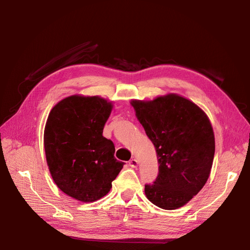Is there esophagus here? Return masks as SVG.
<instances>
[{
  "mask_svg": "<svg viewBox=\"0 0 250 250\" xmlns=\"http://www.w3.org/2000/svg\"><path fill=\"white\" fill-rule=\"evenodd\" d=\"M138 165H139V163L137 160H135V158H132V160L129 161V166L131 168H137Z\"/></svg>",
  "mask_w": 250,
  "mask_h": 250,
  "instance_id": "obj_1",
  "label": "esophagus"
}]
</instances>
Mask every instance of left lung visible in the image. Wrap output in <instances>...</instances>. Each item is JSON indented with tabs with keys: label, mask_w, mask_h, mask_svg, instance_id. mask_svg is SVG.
I'll list each match as a JSON object with an SVG mask.
<instances>
[{
	"label": "left lung",
	"mask_w": 250,
	"mask_h": 250,
	"mask_svg": "<svg viewBox=\"0 0 250 250\" xmlns=\"http://www.w3.org/2000/svg\"><path fill=\"white\" fill-rule=\"evenodd\" d=\"M140 123L155 147L158 174L145 185L149 201L164 209L185 206L206 185L215 154L209 120L192 101L175 94L132 100Z\"/></svg>",
	"instance_id": "obj_1"
}]
</instances>
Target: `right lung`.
Returning <instances> with one entry per match:
<instances>
[{"label":"right lung","instance_id":"add662e5","mask_svg":"<svg viewBox=\"0 0 250 250\" xmlns=\"http://www.w3.org/2000/svg\"><path fill=\"white\" fill-rule=\"evenodd\" d=\"M112 105L98 96H71L50 111L43 144L53 180L72 198L93 202L104 197L124 163L103 137Z\"/></svg>","mask_w":250,"mask_h":250}]
</instances>
